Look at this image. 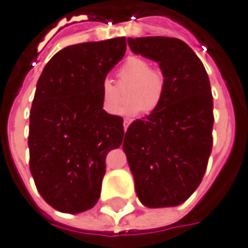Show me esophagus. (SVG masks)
Listing matches in <instances>:
<instances>
[{
	"label": "esophagus",
	"mask_w": 248,
	"mask_h": 248,
	"mask_svg": "<svg viewBox=\"0 0 248 248\" xmlns=\"http://www.w3.org/2000/svg\"><path fill=\"white\" fill-rule=\"evenodd\" d=\"M131 124V120L130 118H125L124 120V131H127V128H128V125Z\"/></svg>",
	"instance_id": "34e87169"
}]
</instances>
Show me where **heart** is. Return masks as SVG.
I'll return each mask as SVG.
<instances>
[{
  "mask_svg": "<svg viewBox=\"0 0 248 248\" xmlns=\"http://www.w3.org/2000/svg\"><path fill=\"white\" fill-rule=\"evenodd\" d=\"M118 81L131 82L127 91L130 103L120 110V114L137 116L145 110L154 111L162 103L166 93V75L162 69L151 67L142 57H128L118 69ZM100 102L106 113L114 114L117 108V88L110 81L100 85Z\"/></svg>",
  "mask_w": 248,
  "mask_h": 248,
  "instance_id": "heart-1",
  "label": "heart"
}]
</instances>
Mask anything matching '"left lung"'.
Segmentation results:
<instances>
[{"label":"left lung","instance_id":"obj_1","mask_svg":"<svg viewBox=\"0 0 248 248\" xmlns=\"http://www.w3.org/2000/svg\"><path fill=\"white\" fill-rule=\"evenodd\" d=\"M131 51L159 64L166 93L149 116L135 120L123 149L135 192L148 208L183 204L204 177L212 151L214 97L201 60L174 37H128Z\"/></svg>","mask_w":248,"mask_h":248}]
</instances>
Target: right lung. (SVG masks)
<instances>
[{
    "label": "right lung",
    "mask_w": 248,
    "mask_h": 248,
    "mask_svg": "<svg viewBox=\"0 0 248 248\" xmlns=\"http://www.w3.org/2000/svg\"><path fill=\"white\" fill-rule=\"evenodd\" d=\"M125 37L68 46L44 67L29 123V167L36 188L54 209L94 206L106 156L123 142V118L106 113L100 85L125 54Z\"/></svg>",
    "instance_id": "right-lung-1"
}]
</instances>
